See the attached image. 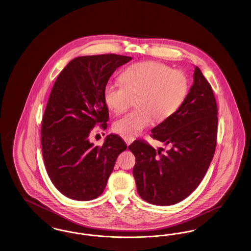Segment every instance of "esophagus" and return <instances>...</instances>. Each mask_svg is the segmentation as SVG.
Segmentation results:
<instances>
[{
  "label": "esophagus",
  "instance_id": "esophagus-1",
  "mask_svg": "<svg viewBox=\"0 0 251 251\" xmlns=\"http://www.w3.org/2000/svg\"><path fill=\"white\" fill-rule=\"evenodd\" d=\"M123 139H124L125 143L127 144L128 146L134 141V137H132L131 135H125V136H123Z\"/></svg>",
  "mask_w": 251,
  "mask_h": 251
}]
</instances>
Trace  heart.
Segmentation results:
<instances>
[{"label":"heart","mask_w":251,"mask_h":251,"mask_svg":"<svg viewBox=\"0 0 251 251\" xmlns=\"http://www.w3.org/2000/svg\"><path fill=\"white\" fill-rule=\"evenodd\" d=\"M120 82L108 83L103 97L116 114L124 112L135 100V109L114 123L115 131L124 135L139 134L153 118L156 121L170 118L181 106L189 89L182 72L155 61L131 65L121 73Z\"/></svg>","instance_id":"b5f03b06"}]
</instances>
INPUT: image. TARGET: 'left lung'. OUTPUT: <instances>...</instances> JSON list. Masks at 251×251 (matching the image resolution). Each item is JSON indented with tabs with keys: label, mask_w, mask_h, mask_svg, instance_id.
<instances>
[{
	"label": "left lung",
	"mask_w": 251,
	"mask_h": 251,
	"mask_svg": "<svg viewBox=\"0 0 251 251\" xmlns=\"http://www.w3.org/2000/svg\"><path fill=\"white\" fill-rule=\"evenodd\" d=\"M194 83L179 110L151 130L169 145L165 154L143 140L129 146L135 156L133 177L147 202L167 206L186 199L202 180L215 154L217 105L211 84L198 67Z\"/></svg>",
	"instance_id": "1"
}]
</instances>
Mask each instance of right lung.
<instances>
[{
  "instance_id": "add662e5",
  "label": "right lung",
  "mask_w": 251,
  "mask_h": 251,
  "mask_svg": "<svg viewBox=\"0 0 251 251\" xmlns=\"http://www.w3.org/2000/svg\"><path fill=\"white\" fill-rule=\"evenodd\" d=\"M130 56L100 54L72 60L60 72L44 112L41 146L49 177L64 196L80 201L102 194L116 160L127 145L109 134L101 147L89 141L97 125L107 128L103 91L108 80Z\"/></svg>"
}]
</instances>
